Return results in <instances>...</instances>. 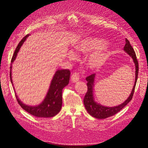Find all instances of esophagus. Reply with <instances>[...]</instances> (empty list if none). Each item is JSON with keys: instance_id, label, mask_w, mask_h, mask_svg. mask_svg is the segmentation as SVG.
<instances>
[{"instance_id": "1", "label": "esophagus", "mask_w": 148, "mask_h": 148, "mask_svg": "<svg viewBox=\"0 0 148 148\" xmlns=\"http://www.w3.org/2000/svg\"><path fill=\"white\" fill-rule=\"evenodd\" d=\"M71 80L73 83H76L79 80V75L77 73H74L71 77Z\"/></svg>"}]
</instances>
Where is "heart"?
<instances>
[{
    "mask_svg": "<svg viewBox=\"0 0 148 148\" xmlns=\"http://www.w3.org/2000/svg\"><path fill=\"white\" fill-rule=\"evenodd\" d=\"M106 42L103 39L87 37L77 42L73 47L74 53H89L84 59L85 65L92 71H96L102 68L110 56V50L106 45ZM69 58L75 59V54L69 53Z\"/></svg>",
    "mask_w": 148,
    "mask_h": 148,
    "instance_id": "1",
    "label": "heart"
}]
</instances>
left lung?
<instances>
[{"label":"left lung","mask_w":148,"mask_h":148,"mask_svg":"<svg viewBox=\"0 0 148 148\" xmlns=\"http://www.w3.org/2000/svg\"><path fill=\"white\" fill-rule=\"evenodd\" d=\"M126 44L123 47V50L128 55L131 57L135 65V82L134 86L132 89L131 92L128 98L124 101L123 103L114 107H107L103 106L99 103H98L95 101L94 98V86H95V81L96 78V74H93L88 77H86L88 91L85 95V97L83 99V103L85 107V108L93 117L97 119H106L108 117H110L118 113L121 110L127 106V104L131 101V100L133 98V94L134 92V89L136 87V84L138 77V64L136 56L135 51L131 45L129 41L125 38Z\"/></svg>","instance_id":"1"}]
</instances>
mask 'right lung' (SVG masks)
Returning a JSON list of instances; mask_svg holds the SVG:
<instances>
[{
	"label": "right lung",
	"instance_id": "1",
	"mask_svg": "<svg viewBox=\"0 0 148 148\" xmlns=\"http://www.w3.org/2000/svg\"><path fill=\"white\" fill-rule=\"evenodd\" d=\"M29 34L22 39L15 49L11 60L10 80L14 86L12 79V66L14 62L16 59L17 54L20 48L26 40ZM71 73L69 69H58L54 73L50 82L49 90L42 101L36 106H29L23 103L18 97L15 90V96L20 106L29 113L38 118H51L56 115L61 110L62 105V89L68 84ZM14 90V86H13Z\"/></svg>",
	"mask_w": 148,
	"mask_h": 148
}]
</instances>
